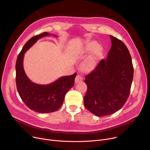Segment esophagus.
Here are the masks:
<instances>
[{
	"label": "esophagus",
	"instance_id": "34e87169",
	"mask_svg": "<svg viewBox=\"0 0 150 150\" xmlns=\"http://www.w3.org/2000/svg\"><path fill=\"white\" fill-rule=\"evenodd\" d=\"M82 81V77L79 75H76V78H75V83H78L79 82H81Z\"/></svg>",
	"mask_w": 150,
	"mask_h": 150
}]
</instances>
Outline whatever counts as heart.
I'll return each mask as SVG.
<instances>
[{
	"label": "heart",
	"instance_id": "obj_1",
	"mask_svg": "<svg viewBox=\"0 0 150 150\" xmlns=\"http://www.w3.org/2000/svg\"><path fill=\"white\" fill-rule=\"evenodd\" d=\"M94 48V49L93 48ZM91 54L85 59L83 63V68L87 71H91L94 70L98 64L99 60L100 59L102 55L101 47L96 45V43H91L87 46L86 50L90 52L93 49Z\"/></svg>",
	"mask_w": 150,
	"mask_h": 150
}]
</instances>
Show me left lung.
<instances>
[{
  "label": "left lung",
  "instance_id": "left-lung-1",
  "mask_svg": "<svg viewBox=\"0 0 150 150\" xmlns=\"http://www.w3.org/2000/svg\"><path fill=\"white\" fill-rule=\"evenodd\" d=\"M111 49L106 59L85 76L87 93L84 105L97 116L112 115L119 110L129 97L134 76L131 54L126 45L110 35Z\"/></svg>",
  "mask_w": 150,
  "mask_h": 150
}]
</instances>
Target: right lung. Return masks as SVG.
I'll return each mask as SVG.
<instances>
[{
	"instance_id": "right-lung-1",
	"label": "right lung",
	"mask_w": 150,
	"mask_h": 150,
	"mask_svg": "<svg viewBox=\"0 0 150 150\" xmlns=\"http://www.w3.org/2000/svg\"><path fill=\"white\" fill-rule=\"evenodd\" d=\"M49 35L45 32L31 38L18 54L15 66L16 84L20 97L29 109L40 113L53 112L60 108L66 94L74 85L76 75L75 73L62 76L47 85L34 83L28 78L23 67L24 54L38 39Z\"/></svg>"
}]
</instances>
